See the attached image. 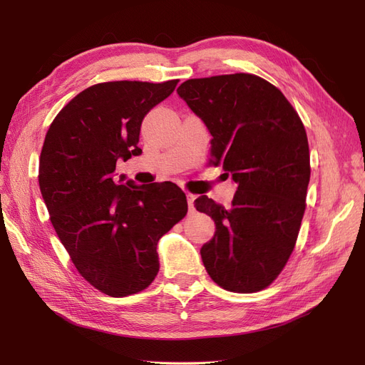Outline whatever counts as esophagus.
I'll list each match as a JSON object with an SVG mask.
<instances>
[{"label": "esophagus", "mask_w": 365, "mask_h": 365, "mask_svg": "<svg viewBox=\"0 0 365 365\" xmlns=\"http://www.w3.org/2000/svg\"><path fill=\"white\" fill-rule=\"evenodd\" d=\"M195 200H196L195 195L187 193V204H189V210H190V212H195Z\"/></svg>", "instance_id": "1"}]
</instances>
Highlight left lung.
Instances as JSON below:
<instances>
[{"label":"left lung","mask_w":365,"mask_h":365,"mask_svg":"<svg viewBox=\"0 0 365 365\" xmlns=\"http://www.w3.org/2000/svg\"><path fill=\"white\" fill-rule=\"evenodd\" d=\"M176 93L212 134V163L237 184L228 208L207 196L195 201L216 224L201 248L204 267L227 291H262L284 268L304 215V126L283 93L254 74L190 79Z\"/></svg>","instance_id":"left-lung-1"}]
</instances>
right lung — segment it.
<instances>
[{"mask_svg":"<svg viewBox=\"0 0 365 365\" xmlns=\"http://www.w3.org/2000/svg\"><path fill=\"white\" fill-rule=\"evenodd\" d=\"M178 81L105 82L61 109L43 141L39 189L62 245L82 277L111 297L137 294L157 277V245L187 213L173 182H115L118 160L140 155V128Z\"/></svg>","mask_w":365,"mask_h":365,"instance_id":"obj_1","label":"right lung"}]
</instances>
